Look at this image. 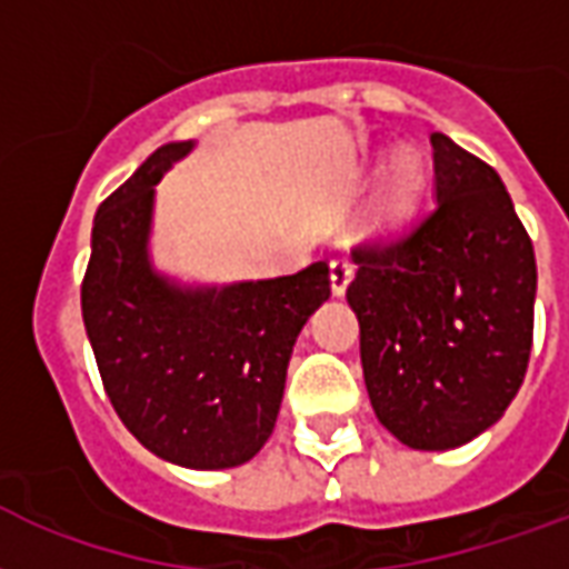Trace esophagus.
I'll return each mask as SVG.
<instances>
[{
	"mask_svg": "<svg viewBox=\"0 0 569 569\" xmlns=\"http://www.w3.org/2000/svg\"><path fill=\"white\" fill-rule=\"evenodd\" d=\"M351 276H355L351 260H346V257H336V260H330V288H333L336 297H342V293H346Z\"/></svg>",
	"mask_w": 569,
	"mask_h": 569,
	"instance_id": "1",
	"label": "esophagus"
}]
</instances>
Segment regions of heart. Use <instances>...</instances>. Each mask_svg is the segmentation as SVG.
Segmentation results:
<instances>
[{"mask_svg":"<svg viewBox=\"0 0 569 569\" xmlns=\"http://www.w3.org/2000/svg\"><path fill=\"white\" fill-rule=\"evenodd\" d=\"M425 160L416 148H397L385 160L370 199V221L376 227H397L416 211L425 190Z\"/></svg>","mask_w":569,"mask_h":569,"instance_id":"obj_1","label":"heart"}]
</instances>
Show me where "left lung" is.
Returning <instances> with one entry per match:
<instances>
[{
    "instance_id": "obj_1",
    "label": "left lung",
    "mask_w": 569,
    "mask_h": 569,
    "mask_svg": "<svg viewBox=\"0 0 569 569\" xmlns=\"http://www.w3.org/2000/svg\"><path fill=\"white\" fill-rule=\"evenodd\" d=\"M433 209L358 244L348 306L376 418L409 449L446 451L500 421L533 342L537 260L495 169L433 132Z\"/></svg>"
}]
</instances>
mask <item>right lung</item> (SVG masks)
<instances>
[{"mask_svg":"<svg viewBox=\"0 0 569 569\" xmlns=\"http://www.w3.org/2000/svg\"><path fill=\"white\" fill-rule=\"evenodd\" d=\"M193 142L144 160L93 218L81 284L87 339L114 412L157 458L188 470L251 460L276 427L309 315L330 297V267L233 284H181L151 260L153 193Z\"/></svg>","mask_w":569,"mask_h":569,"instance_id":"obj_1","label":"right lung"}]
</instances>
